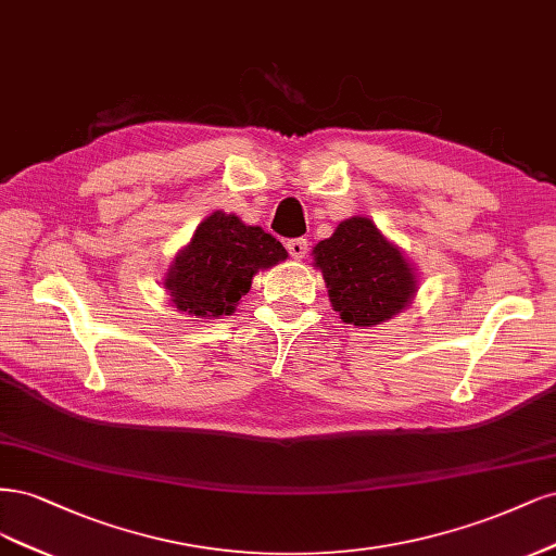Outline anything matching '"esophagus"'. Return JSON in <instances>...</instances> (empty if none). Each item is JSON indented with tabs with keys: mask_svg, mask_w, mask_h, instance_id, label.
I'll return each instance as SVG.
<instances>
[{
	"mask_svg": "<svg viewBox=\"0 0 556 556\" xmlns=\"http://www.w3.org/2000/svg\"><path fill=\"white\" fill-rule=\"evenodd\" d=\"M286 249H289V254L295 258V261H302L304 254H307V240H289V244H286Z\"/></svg>",
	"mask_w": 556,
	"mask_h": 556,
	"instance_id": "esophagus-1",
	"label": "esophagus"
}]
</instances>
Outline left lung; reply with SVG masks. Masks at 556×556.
<instances>
[{"label": "left lung", "mask_w": 556, "mask_h": 556, "mask_svg": "<svg viewBox=\"0 0 556 556\" xmlns=\"http://www.w3.org/2000/svg\"><path fill=\"white\" fill-rule=\"evenodd\" d=\"M332 309L344 324L371 328L397 316L418 293V270L369 217L339 222L314 249Z\"/></svg>", "instance_id": "obj_1"}]
</instances>
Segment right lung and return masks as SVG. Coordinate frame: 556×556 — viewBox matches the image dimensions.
I'll list each match as a JSON object with an SVG mask.
<instances>
[{
    "label": "right lung",
    "instance_id": "add662e5",
    "mask_svg": "<svg viewBox=\"0 0 556 556\" xmlns=\"http://www.w3.org/2000/svg\"><path fill=\"white\" fill-rule=\"evenodd\" d=\"M289 258L286 249L261 226L238 214L212 212L175 254L161 279L173 307L195 318H222L238 309L256 273Z\"/></svg>",
    "mask_w": 556,
    "mask_h": 556
}]
</instances>
